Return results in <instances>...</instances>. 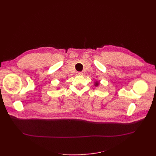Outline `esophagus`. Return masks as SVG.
<instances>
[{"label":"esophagus","instance_id":"obj_1","mask_svg":"<svg viewBox=\"0 0 156 156\" xmlns=\"http://www.w3.org/2000/svg\"><path fill=\"white\" fill-rule=\"evenodd\" d=\"M76 75H83V73H82V72H77L76 73Z\"/></svg>","mask_w":156,"mask_h":156}]
</instances>
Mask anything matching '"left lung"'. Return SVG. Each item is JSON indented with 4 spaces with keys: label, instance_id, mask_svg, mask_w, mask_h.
Instances as JSON below:
<instances>
[{
    "label": "left lung",
    "instance_id": "left-lung-1",
    "mask_svg": "<svg viewBox=\"0 0 156 156\" xmlns=\"http://www.w3.org/2000/svg\"><path fill=\"white\" fill-rule=\"evenodd\" d=\"M98 85H99V83L98 82H96L95 83V86H98Z\"/></svg>",
    "mask_w": 156,
    "mask_h": 156
}]
</instances>
